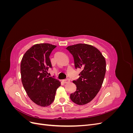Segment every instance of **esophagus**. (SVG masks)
<instances>
[{
	"instance_id": "34e87169",
	"label": "esophagus",
	"mask_w": 133,
	"mask_h": 133,
	"mask_svg": "<svg viewBox=\"0 0 133 133\" xmlns=\"http://www.w3.org/2000/svg\"><path fill=\"white\" fill-rule=\"evenodd\" d=\"M70 79H69V78H67V79H64V80H63V83H65V84H66V83H69L70 82Z\"/></svg>"
}]
</instances>
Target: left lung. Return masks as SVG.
Here are the masks:
<instances>
[{
  "label": "left lung",
  "instance_id": "1",
  "mask_svg": "<svg viewBox=\"0 0 133 133\" xmlns=\"http://www.w3.org/2000/svg\"><path fill=\"white\" fill-rule=\"evenodd\" d=\"M66 49L73 56L75 69H82L79 78L73 81L76 90L70 98L78 105H84L95 97L102 87L106 72L105 59L98 49L88 44H78Z\"/></svg>",
  "mask_w": 133,
  "mask_h": 133
}]
</instances>
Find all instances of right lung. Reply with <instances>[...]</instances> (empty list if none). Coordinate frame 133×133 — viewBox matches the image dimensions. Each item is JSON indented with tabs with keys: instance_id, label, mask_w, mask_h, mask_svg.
Instances as JSON below:
<instances>
[{
	"instance_id": "1",
	"label": "right lung",
	"mask_w": 133,
	"mask_h": 133,
	"mask_svg": "<svg viewBox=\"0 0 133 133\" xmlns=\"http://www.w3.org/2000/svg\"><path fill=\"white\" fill-rule=\"evenodd\" d=\"M57 46L48 43L35 44L24 55L21 64V79L28 96L37 105L45 107L54 102L60 86L57 79L47 75L52 65L49 56Z\"/></svg>"
}]
</instances>
